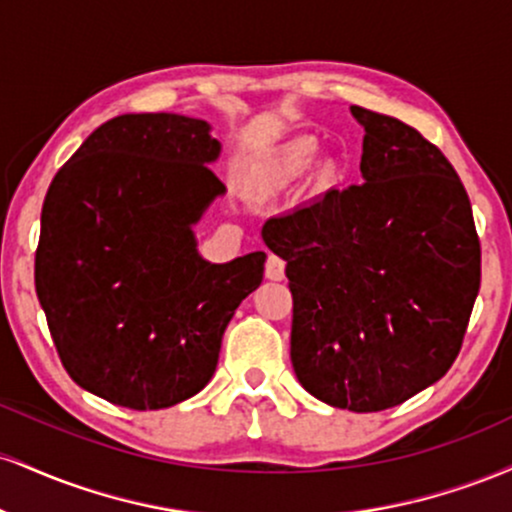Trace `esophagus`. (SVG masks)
Returning <instances> with one entry per match:
<instances>
[{"label":"esophagus","mask_w":512,"mask_h":512,"mask_svg":"<svg viewBox=\"0 0 512 512\" xmlns=\"http://www.w3.org/2000/svg\"><path fill=\"white\" fill-rule=\"evenodd\" d=\"M264 274H267V279L281 281L286 276V262L281 260V257L269 255L267 257V264H264Z\"/></svg>","instance_id":"esophagus-1"}]
</instances>
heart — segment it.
I'll use <instances>...</instances> for the list:
<instances>
[{
	"mask_svg": "<svg viewBox=\"0 0 512 512\" xmlns=\"http://www.w3.org/2000/svg\"><path fill=\"white\" fill-rule=\"evenodd\" d=\"M317 154V142L310 137L293 139L272 158L257 163L250 170L245 185L250 187L257 195H274V192L284 190L286 185H291L293 180H298L305 170L310 168V163L315 161Z\"/></svg>",
	"mask_w": 512,
	"mask_h": 512,
	"instance_id": "obj_1",
	"label": "heart"
}]
</instances>
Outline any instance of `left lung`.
<instances>
[{"label": "left lung", "instance_id": "1", "mask_svg": "<svg viewBox=\"0 0 512 512\" xmlns=\"http://www.w3.org/2000/svg\"><path fill=\"white\" fill-rule=\"evenodd\" d=\"M361 185L264 223L293 296L291 363L330 407L383 411L448 373L481 284L472 204L438 146L351 105Z\"/></svg>", "mask_w": 512, "mask_h": 512}]
</instances>
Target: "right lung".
<instances>
[{
  "label": "right lung",
  "instance_id": "1",
  "mask_svg": "<svg viewBox=\"0 0 512 512\" xmlns=\"http://www.w3.org/2000/svg\"><path fill=\"white\" fill-rule=\"evenodd\" d=\"M209 125L120 115L50 182L35 291L69 378L127 409H166L214 375L221 339L262 284L264 252L211 264L192 226L226 192Z\"/></svg>",
  "mask_w": 512,
  "mask_h": 512
}]
</instances>
